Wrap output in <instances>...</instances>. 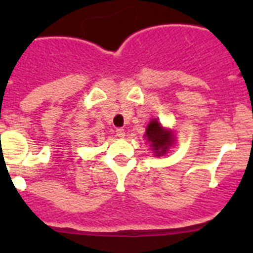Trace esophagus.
<instances>
[{"label":"esophagus","mask_w":253,"mask_h":253,"mask_svg":"<svg viewBox=\"0 0 253 253\" xmlns=\"http://www.w3.org/2000/svg\"><path fill=\"white\" fill-rule=\"evenodd\" d=\"M116 136L120 137V138H124V137H125V129L121 128V127H120V128H116Z\"/></svg>","instance_id":"obj_1"}]
</instances>
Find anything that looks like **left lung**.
Returning a JSON list of instances; mask_svg holds the SVG:
<instances>
[{"instance_id": "8db88e82", "label": "left lung", "mask_w": 253, "mask_h": 253, "mask_svg": "<svg viewBox=\"0 0 253 253\" xmlns=\"http://www.w3.org/2000/svg\"><path fill=\"white\" fill-rule=\"evenodd\" d=\"M145 137H147L148 141L152 143L153 150H154L155 155H158V157L165 154L168 152V148L171 145L172 141H174V137L170 133V131H165L157 120H153L148 125Z\"/></svg>"}]
</instances>
